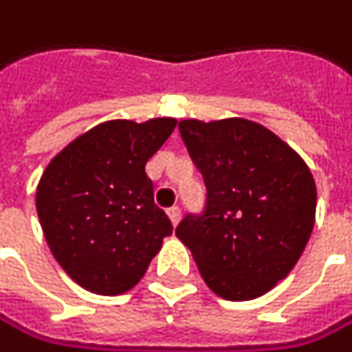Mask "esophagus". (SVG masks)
Returning a JSON list of instances; mask_svg holds the SVG:
<instances>
[{"label": "esophagus", "instance_id": "obj_1", "mask_svg": "<svg viewBox=\"0 0 352 352\" xmlns=\"http://www.w3.org/2000/svg\"><path fill=\"white\" fill-rule=\"evenodd\" d=\"M166 213H168V219H170L173 226H177V223H179V219H182V209H179V207H170Z\"/></svg>", "mask_w": 352, "mask_h": 352}]
</instances>
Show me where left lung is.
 <instances>
[{
    "mask_svg": "<svg viewBox=\"0 0 352 352\" xmlns=\"http://www.w3.org/2000/svg\"><path fill=\"white\" fill-rule=\"evenodd\" d=\"M182 139L207 186V209L175 230L207 287L260 298L298 264L317 211L313 173L270 129L245 118L182 120Z\"/></svg>",
    "mask_w": 352,
    "mask_h": 352,
    "instance_id": "8db88e82",
    "label": "left lung"
}]
</instances>
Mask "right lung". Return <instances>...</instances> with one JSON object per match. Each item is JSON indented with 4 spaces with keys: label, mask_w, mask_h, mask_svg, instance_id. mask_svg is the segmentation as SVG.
<instances>
[{
    "label": "right lung",
    "mask_w": 352,
    "mask_h": 352,
    "mask_svg": "<svg viewBox=\"0 0 352 352\" xmlns=\"http://www.w3.org/2000/svg\"><path fill=\"white\" fill-rule=\"evenodd\" d=\"M175 126V118L107 120L46 166L37 217L54 260L80 287L99 296L133 289L173 232L145 164Z\"/></svg>",
    "instance_id": "add662e5"
}]
</instances>
